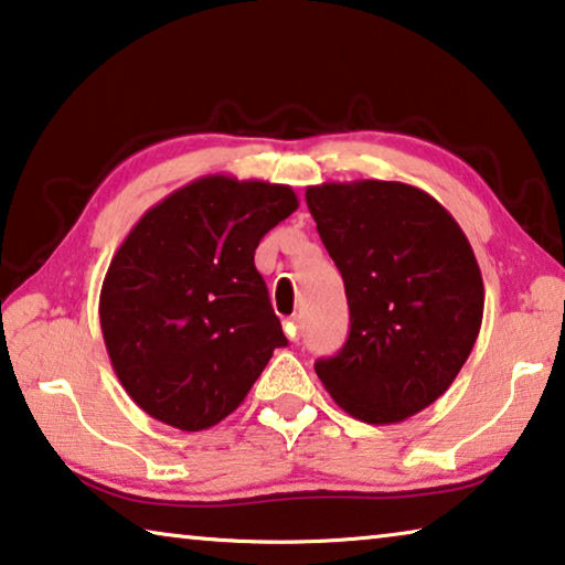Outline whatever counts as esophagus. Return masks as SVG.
<instances>
[{
    "mask_svg": "<svg viewBox=\"0 0 565 565\" xmlns=\"http://www.w3.org/2000/svg\"><path fill=\"white\" fill-rule=\"evenodd\" d=\"M284 331L291 342H299V321L297 319H286L284 321Z\"/></svg>",
    "mask_w": 565,
    "mask_h": 565,
    "instance_id": "esophagus-1",
    "label": "esophagus"
}]
</instances>
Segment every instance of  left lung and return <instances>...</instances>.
Returning a JSON list of instances; mask_svg holds the SVG:
<instances>
[{
  "label": "left lung",
  "instance_id": "8db88e82",
  "mask_svg": "<svg viewBox=\"0 0 565 565\" xmlns=\"http://www.w3.org/2000/svg\"><path fill=\"white\" fill-rule=\"evenodd\" d=\"M307 205L352 321L342 352L315 370L352 417L402 423L443 397L468 362L486 307L478 258L458 221L415 185H309Z\"/></svg>",
  "mask_w": 565,
  "mask_h": 565
}]
</instances>
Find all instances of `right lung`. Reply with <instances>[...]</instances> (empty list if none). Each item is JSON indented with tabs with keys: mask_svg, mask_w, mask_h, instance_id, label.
<instances>
[{
	"mask_svg": "<svg viewBox=\"0 0 565 565\" xmlns=\"http://www.w3.org/2000/svg\"><path fill=\"white\" fill-rule=\"evenodd\" d=\"M297 209L291 185L203 175L142 213L115 250L103 339L125 392L158 423L218 425L286 344L254 254Z\"/></svg>",
	"mask_w": 565,
	"mask_h": 565,
	"instance_id": "obj_1",
	"label": "right lung"
}]
</instances>
